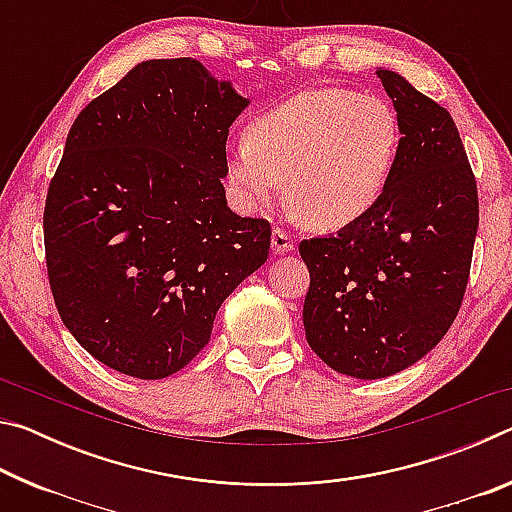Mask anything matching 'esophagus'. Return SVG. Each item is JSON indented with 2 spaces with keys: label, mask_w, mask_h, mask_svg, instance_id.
<instances>
[{
  "label": "esophagus",
  "mask_w": 512,
  "mask_h": 512,
  "mask_svg": "<svg viewBox=\"0 0 512 512\" xmlns=\"http://www.w3.org/2000/svg\"><path fill=\"white\" fill-rule=\"evenodd\" d=\"M271 246H273V253L275 255H284V253H291V250H296V244H293L291 235H289L287 230H282V228H273Z\"/></svg>",
  "instance_id": "obj_1"
}]
</instances>
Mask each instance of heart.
<instances>
[{
	"label": "heart",
	"instance_id": "obj_1",
	"mask_svg": "<svg viewBox=\"0 0 512 512\" xmlns=\"http://www.w3.org/2000/svg\"><path fill=\"white\" fill-rule=\"evenodd\" d=\"M391 103L345 88L300 92L266 110L248 140L230 144L228 178L246 207L271 203L287 180L289 205L316 230H341L384 194L400 151Z\"/></svg>",
	"mask_w": 512,
	"mask_h": 512
}]
</instances>
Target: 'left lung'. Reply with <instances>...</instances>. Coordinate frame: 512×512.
I'll return each mask as SVG.
<instances>
[{
    "label": "left lung",
    "mask_w": 512,
    "mask_h": 512,
    "mask_svg": "<svg viewBox=\"0 0 512 512\" xmlns=\"http://www.w3.org/2000/svg\"><path fill=\"white\" fill-rule=\"evenodd\" d=\"M377 76L402 133L384 194L339 235L300 244L309 348L357 379L391 377L436 348L461 309L479 230L452 115L397 72L377 67Z\"/></svg>",
    "instance_id": "1"
}]
</instances>
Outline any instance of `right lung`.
<instances>
[{"label": "right lung", "mask_w": 512, "mask_h": 512, "mask_svg": "<svg viewBox=\"0 0 512 512\" xmlns=\"http://www.w3.org/2000/svg\"><path fill=\"white\" fill-rule=\"evenodd\" d=\"M248 103L194 58L144 60L69 128L45 205L47 273L65 327L108 368H185L266 262L271 225L232 212L221 180Z\"/></svg>", "instance_id": "add662e5"}]
</instances>
